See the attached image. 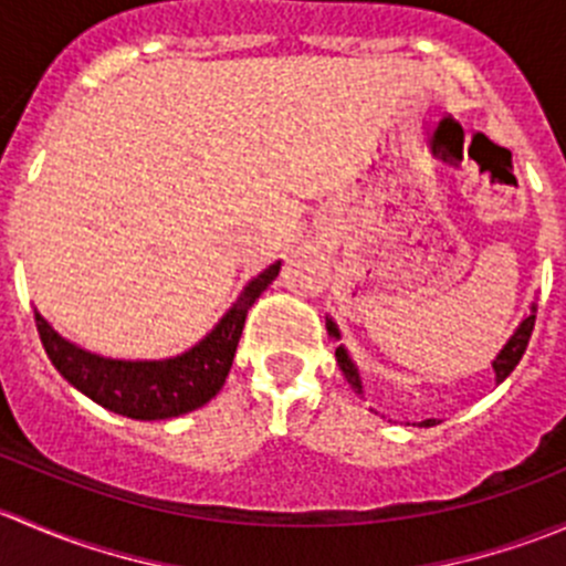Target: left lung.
<instances>
[{"label":"left lung","instance_id":"obj_1","mask_svg":"<svg viewBox=\"0 0 566 566\" xmlns=\"http://www.w3.org/2000/svg\"><path fill=\"white\" fill-rule=\"evenodd\" d=\"M534 319H536V304H531V312H528V315L523 317V323L517 325L515 334L510 336V342H506V345L501 347L499 356H495L493 369H495V380H499V384H501V380L506 378V375L512 373V369L517 367V364H521L523 353H526V347H528L531 331H534ZM325 328H328V336H334V339H342V336H339V328H336V323H334V319H331V317H325ZM336 364H339L342 375H345V378H347V384H350V389L356 391V394H364L361 375H358V367H356V364H353V358L347 356L345 345L336 347ZM432 421H436V419L421 421V427H430Z\"/></svg>","mask_w":566,"mask_h":566}]
</instances>
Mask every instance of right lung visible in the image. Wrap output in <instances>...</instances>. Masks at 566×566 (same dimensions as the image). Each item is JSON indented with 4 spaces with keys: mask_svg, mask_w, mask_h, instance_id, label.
<instances>
[{
    "mask_svg": "<svg viewBox=\"0 0 566 566\" xmlns=\"http://www.w3.org/2000/svg\"><path fill=\"white\" fill-rule=\"evenodd\" d=\"M279 268L282 262L276 260L265 271L256 273L238 295L235 304L227 310V315L216 323V328L180 356L161 358V361L104 358L56 334L49 319L35 310L40 342L56 373L101 408L139 421L175 419L188 410L202 408L221 391L251 304L279 276Z\"/></svg>",
    "mask_w": 566,
    "mask_h": 566,
    "instance_id": "right-lung-1",
    "label": "right lung"
}]
</instances>
